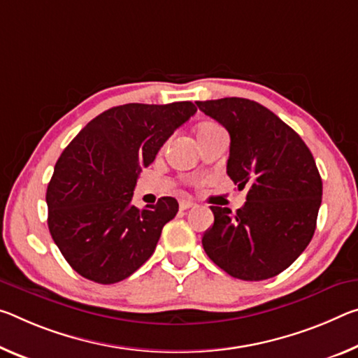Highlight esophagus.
I'll list each match as a JSON object with an SVG mask.
<instances>
[{
    "label": "esophagus",
    "mask_w": 358,
    "mask_h": 358,
    "mask_svg": "<svg viewBox=\"0 0 358 358\" xmlns=\"http://www.w3.org/2000/svg\"><path fill=\"white\" fill-rule=\"evenodd\" d=\"M196 203L192 202V201H189V199H181L180 201V208L181 210H188V208H191V207H194Z\"/></svg>",
    "instance_id": "esophagus-1"
}]
</instances>
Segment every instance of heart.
Segmentation results:
<instances>
[{"label":"heart","mask_w":358,"mask_h":358,"mask_svg":"<svg viewBox=\"0 0 358 358\" xmlns=\"http://www.w3.org/2000/svg\"><path fill=\"white\" fill-rule=\"evenodd\" d=\"M215 127H218V126H215V124H203L199 130H208V129H215Z\"/></svg>","instance_id":"1"}]
</instances>
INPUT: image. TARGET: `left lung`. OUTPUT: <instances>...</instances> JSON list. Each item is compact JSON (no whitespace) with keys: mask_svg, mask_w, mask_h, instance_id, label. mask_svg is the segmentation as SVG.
<instances>
[{"mask_svg":"<svg viewBox=\"0 0 358 358\" xmlns=\"http://www.w3.org/2000/svg\"><path fill=\"white\" fill-rule=\"evenodd\" d=\"M229 132L226 173L247 188L232 215L212 206L213 226L202 237L215 264L241 280H266L285 271L314 236L322 178L301 137L257 101L239 97L196 101Z\"/></svg>","mask_w":358,"mask_h":358,"instance_id":"obj_1","label":"left lung"}]
</instances>
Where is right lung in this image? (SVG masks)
Listing matches in <instances>:
<instances>
[{
  "mask_svg": "<svg viewBox=\"0 0 358 358\" xmlns=\"http://www.w3.org/2000/svg\"><path fill=\"white\" fill-rule=\"evenodd\" d=\"M196 111L191 101L110 108L62 152L48 185V226L79 275L103 285L121 282L155 252L178 202L161 197L140 210L132 206L135 185Z\"/></svg>",
  "mask_w": 358,
  "mask_h": 358,
  "instance_id": "right-lung-1",
  "label": "right lung"
}]
</instances>
